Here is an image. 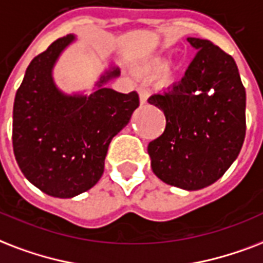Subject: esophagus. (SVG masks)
Returning <instances> with one entry per match:
<instances>
[{
  "instance_id": "esophagus-1",
  "label": "esophagus",
  "mask_w": 263,
  "mask_h": 263,
  "mask_svg": "<svg viewBox=\"0 0 263 263\" xmlns=\"http://www.w3.org/2000/svg\"><path fill=\"white\" fill-rule=\"evenodd\" d=\"M138 95H140V104L141 105H144V104H146V100H148V89L144 86L138 87Z\"/></svg>"
}]
</instances>
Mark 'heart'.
<instances>
[{
    "label": "heart",
    "instance_id": "1",
    "mask_svg": "<svg viewBox=\"0 0 263 263\" xmlns=\"http://www.w3.org/2000/svg\"><path fill=\"white\" fill-rule=\"evenodd\" d=\"M162 64H163V59H162V58H155L149 62L151 68H159Z\"/></svg>",
    "mask_w": 263,
    "mask_h": 263
}]
</instances>
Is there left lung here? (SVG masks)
<instances>
[{
    "instance_id": "1",
    "label": "left lung",
    "mask_w": 263,
    "mask_h": 263,
    "mask_svg": "<svg viewBox=\"0 0 263 263\" xmlns=\"http://www.w3.org/2000/svg\"><path fill=\"white\" fill-rule=\"evenodd\" d=\"M196 56L181 81L148 103L166 117L149 142L155 176L185 191L214 184L231 167L246 136V89L232 56L207 40L186 38Z\"/></svg>"
}]
</instances>
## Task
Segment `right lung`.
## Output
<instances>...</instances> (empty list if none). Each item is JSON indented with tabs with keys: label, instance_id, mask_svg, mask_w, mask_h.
<instances>
[{
	"label": "right lung",
	"instance_id": "obj_1",
	"mask_svg": "<svg viewBox=\"0 0 263 263\" xmlns=\"http://www.w3.org/2000/svg\"><path fill=\"white\" fill-rule=\"evenodd\" d=\"M75 40L74 34L59 38L32 59L13 104L16 162L34 186L60 199L99 182L109 142L140 104L136 91L125 95L107 87L121 75L115 64L100 75L90 95L60 90L53 68Z\"/></svg>",
	"mask_w": 263,
	"mask_h": 263
}]
</instances>
